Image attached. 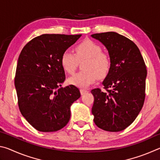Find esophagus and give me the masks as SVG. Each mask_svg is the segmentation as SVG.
<instances>
[{
  "instance_id": "obj_1",
  "label": "esophagus",
  "mask_w": 160,
  "mask_h": 160,
  "mask_svg": "<svg viewBox=\"0 0 160 160\" xmlns=\"http://www.w3.org/2000/svg\"><path fill=\"white\" fill-rule=\"evenodd\" d=\"M80 93H81V94H82V95L88 92V91L87 90H85V89H80Z\"/></svg>"
}]
</instances>
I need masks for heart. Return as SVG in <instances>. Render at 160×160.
Here are the masks:
<instances>
[{"label":"heart","instance_id":"1","mask_svg":"<svg viewBox=\"0 0 160 160\" xmlns=\"http://www.w3.org/2000/svg\"><path fill=\"white\" fill-rule=\"evenodd\" d=\"M75 54L69 50L65 51L61 57L62 68L67 73L72 75L77 70L79 62L86 61L82 70L69 79L72 85L87 88L97 78H105L112 67V59L109 53L103 52L101 46L90 39H85L75 47Z\"/></svg>","mask_w":160,"mask_h":160}]
</instances>
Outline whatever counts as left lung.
Segmentation results:
<instances>
[{
	"label": "left lung",
	"instance_id": "obj_1",
	"mask_svg": "<svg viewBox=\"0 0 160 160\" xmlns=\"http://www.w3.org/2000/svg\"><path fill=\"white\" fill-rule=\"evenodd\" d=\"M109 51L112 67L104 82V91L95 88L92 113L94 123L104 131L118 132L133 122L145 98L147 69L138 47L116 32L92 34Z\"/></svg>",
	"mask_w": 160,
	"mask_h": 160
}]
</instances>
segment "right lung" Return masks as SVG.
Returning <instances> with one entry per match:
<instances>
[{"label":"right lung","instance_id":"right-lung-1","mask_svg":"<svg viewBox=\"0 0 160 160\" xmlns=\"http://www.w3.org/2000/svg\"><path fill=\"white\" fill-rule=\"evenodd\" d=\"M81 34L40 35L23 47L15 76L18 107L31 126L42 132H54L67 125L70 106L80 97L70 85L60 88L66 79L62 53Z\"/></svg>","mask_w":160,"mask_h":160}]
</instances>
